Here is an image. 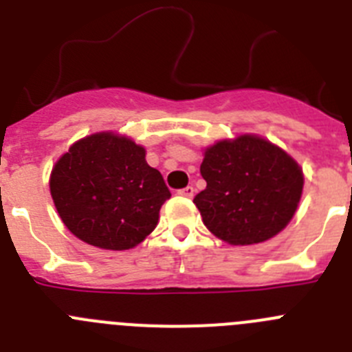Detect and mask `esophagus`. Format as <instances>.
<instances>
[{"label":"esophagus","instance_id":"34e87169","mask_svg":"<svg viewBox=\"0 0 352 352\" xmlns=\"http://www.w3.org/2000/svg\"><path fill=\"white\" fill-rule=\"evenodd\" d=\"M178 194L183 195V197H188V199H190V197H194L195 188H194V186L188 185V186H185V188H182V190H178Z\"/></svg>","mask_w":352,"mask_h":352}]
</instances>
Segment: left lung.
Segmentation results:
<instances>
[{
    "mask_svg": "<svg viewBox=\"0 0 352 352\" xmlns=\"http://www.w3.org/2000/svg\"><path fill=\"white\" fill-rule=\"evenodd\" d=\"M201 174L206 188L194 203L204 226L229 245L278 234L296 213L305 182L291 155L254 133L208 146Z\"/></svg>",
    "mask_w": 352,
    "mask_h": 352,
    "instance_id": "8db88e82",
    "label": "left lung"
}]
</instances>
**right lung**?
I'll use <instances>...</instances> for the list:
<instances>
[{
    "label": "right lung",
    "instance_id": "obj_1",
    "mask_svg": "<svg viewBox=\"0 0 352 352\" xmlns=\"http://www.w3.org/2000/svg\"><path fill=\"white\" fill-rule=\"evenodd\" d=\"M49 186L68 231L104 250L138 247L170 197L146 149L114 132L74 142L52 167Z\"/></svg>",
    "mask_w": 352,
    "mask_h": 352
}]
</instances>
